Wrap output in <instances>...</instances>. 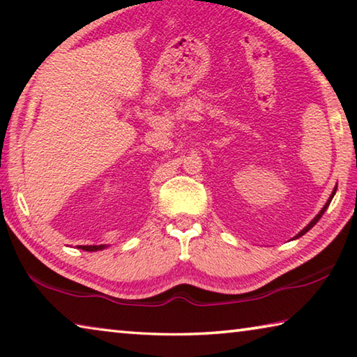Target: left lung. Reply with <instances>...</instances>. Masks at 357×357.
Masks as SVG:
<instances>
[{
    "label": "left lung",
    "mask_w": 357,
    "mask_h": 357,
    "mask_svg": "<svg viewBox=\"0 0 357 357\" xmlns=\"http://www.w3.org/2000/svg\"><path fill=\"white\" fill-rule=\"evenodd\" d=\"M335 189H337V187H335ZM335 189H334V192H332V195L329 197V200H328V203H326V204H324V208H323L321 211H319V214H318V215L315 217V219H313V220H312V222L309 223V225H307V227H305L304 229H302V231H301L299 234H296V239H298V238H301V236H302V234H305V233H307V231H309V229H310V228H312L313 225H315V223H317V222H318L319 219H321V215L324 214V211H326V209H328V206H329V203H331V200H332V197H334V193H335Z\"/></svg>",
    "instance_id": "1"
}]
</instances>
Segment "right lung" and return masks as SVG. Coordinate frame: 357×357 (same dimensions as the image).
I'll list each match as a JSON object with an SVG mask.
<instances>
[{
	"mask_svg": "<svg viewBox=\"0 0 357 357\" xmlns=\"http://www.w3.org/2000/svg\"><path fill=\"white\" fill-rule=\"evenodd\" d=\"M80 249L86 252H96V250L104 249V245H80Z\"/></svg>",
	"mask_w": 357,
	"mask_h": 357,
	"instance_id": "add662e5",
	"label": "right lung"
}]
</instances>
